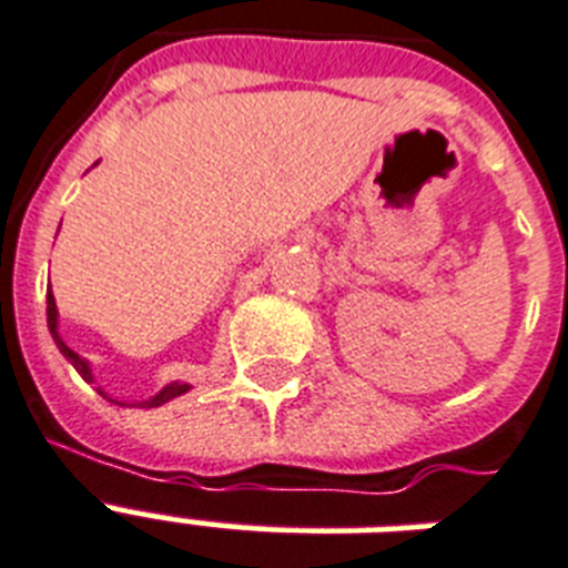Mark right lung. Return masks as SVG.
<instances>
[{
  "label": "right lung",
  "instance_id": "obj_1",
  "mask_svg": "<svg viewBox=\"0 0 568 568\" xmlns=\"http://www.w3.org/2000/svg\"><path fill=\"white\" fill-rule=\"evenodd\" d=\"M47 324H49V333H52V338H55L58 351H61V354H64L67 359H70V363H73L75 372L82 374V377L88 379V383H93L91 365L84 363L82 356L75 354V351H70V347H67L64 342H61V336H58V310H55V297H52V292L47 294ZM189 388H191L189 383H171V386H164L162 392H159V395L150 397V400H144V406H162V404H168V400H173V397L185 395ZM100 395H105V392H100Z\"/></svg>",
  "mask_w": 568,
  "mask_h": 568
}]
</instances>
